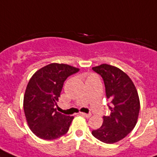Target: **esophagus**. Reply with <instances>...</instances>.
Here are the masks:
<instances>
[{
  "mask_svg": "<svg viewBox=\"0 0 157 157\" xmlns=\"http://www.w3.org/2000/svg\"><path fill=\"white\" fill-rule=\"evenodd\" d=\"M80 114H81V116H83V117H86V118H90V117H91L90 114H86V113H84V112H80Z\"/></svg>",
  "mask_w": 157,
  "mask_h": 157,
  "instance_id": "1",
  "label": "esophagus"
}]
</instances>
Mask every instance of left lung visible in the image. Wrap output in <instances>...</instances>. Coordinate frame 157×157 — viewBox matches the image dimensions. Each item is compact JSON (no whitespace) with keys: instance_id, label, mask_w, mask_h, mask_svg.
Returning <instances> with one entry per match:
<instances>
[{"instance_id":"left-lung-1","label":"left lung","mask_w":157,"mask_h":157,"mask_svg":"<svg viewBox=\"0 0 157 157\" xmlns=\"http://www.w3.org/2000/svg\"><path fill=\"white\" fill-rule=\"evenodd\" d=\"M92 69L103 77L106 96L111 103V114L103 117V124L92 134L105 144H115L136 125L140 109L138 91L129 76L117 67L103 63Z\"/></svg>"}]
</instances>
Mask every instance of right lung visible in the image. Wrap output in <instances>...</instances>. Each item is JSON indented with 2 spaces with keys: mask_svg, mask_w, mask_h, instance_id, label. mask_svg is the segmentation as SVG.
<instances>
[{
  "mask_svg": "<svg viewBox=\"0 0 157 157\" xmlns=\"http://www.w3.org/2000/svg\"><path fill=\"white\" fill-rule=\"evenodd\" d=\"M80 69L64 63L48 64L31 77L23 97V110L30 129L38 138L53 140L68 131L73 117L57 112L63 82Z\"/></svg>",
  "mask_w": 157,
  "mask_h": 157,
  "instance_id": "obj_1",
  "label": "right lung"
}]
</instances>
